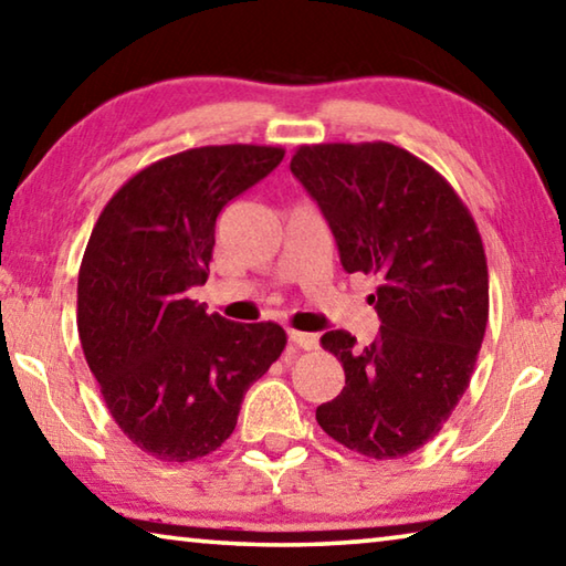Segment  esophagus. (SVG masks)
<instances>
[{"mask_svg":"<svg viewBox=\"0 0 566 566\" xmlns=\"http://www.w3.org/2000/svg\"><path fill=\"white\" fill-rule=\"evenodd\" d=\"M290 339L296 344V347L300 349H317V344H319V337L317 334H310V332H290Z\"/></svg>","mask_w":566,"mask_h":566,"instance_id":"1","label":"esophagus"}]
</instances>
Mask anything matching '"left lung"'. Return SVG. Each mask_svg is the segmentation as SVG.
Masks as SVG:
<instances>
[{
  "mask_svg": "<svg viewBox=\"0 0 566 566\" xmlns=\"http://www.w3.org/2000/svg\"><path fill=\"white\" fill-rule=\"evenodd\" d=\"M290 169L319 205L344 270L377 280V339L322 337L344 389L317 407L319 427L364 457H407L442 429L472 379L490 317L482 237L452 185L389 142L304 145Z\"/></svg>",
  "mask_w": 566,
  "mask_h": 566,
  "instance_id": "8db88e82",
  "label": "left lung"
}]
</instances>
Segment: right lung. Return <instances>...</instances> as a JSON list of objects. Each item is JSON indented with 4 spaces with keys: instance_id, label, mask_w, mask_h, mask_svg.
Returning <instances> with one entry per match:
<instances>
[{
    "instance_id": "right-lung-1",
    "label": "right lung",
    "mask_w": 566,
    "mask_h": 566,
    "mask_svg": "<svg viewBox=\"0 0 566 566\" xmlns=\"http://www.w3.org/2000/svg\"><path fill=\"white\" fill-rule=\"evenodd\" d=\"M282 147L187 149L137 171L102 209L76 282V327L109 415L161 462L212 454L247 389L280 359L274 322L239 324L189 300L207 282L222 209Z\"/></svg>"
}]
</instances>
